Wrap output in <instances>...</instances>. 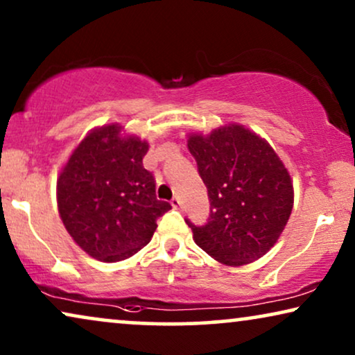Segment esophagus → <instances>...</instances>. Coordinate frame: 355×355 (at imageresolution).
I'll use <instances>...</instances> for the list:
<instances>
[{
    "mask_svg": "<svg viewBox=\"0 0 355 355\" xmlns=\"http://www.w3.org/2000/svg\"><path fill=\"white\" fill-rule=\"evenodd\" d=\"M171 207H173V208H176V210H178V208L181 207V198H179V197H174L173 200H171Z\"/></svg>",
    "mask_w": 355,
    "mask_h": 355,
    "instance_id": "34e87169",
    "label": "esophagus"
}]
</instances>
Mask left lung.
Returning <instances> with one entry per match:
<instances>
[{
	"label": "left lung",
	"instance_id": "8db88e82",
	"mask_svg": "<svg viewBox=\"0 0 355 355\" xmlns=\"http://www.w3.org/2000/svg\"><path fill=\"white\" fill-rule=\"evenodd\" d=\"M187 147L210 198L205 226L186 221L196 244L227 266L259 260L278 242L293 211L288 168L265 139L237 123L207 135L191 132Z\"/></svg>",
	"mask_w": 355,
	"mask_h": 355
}]
</instances>
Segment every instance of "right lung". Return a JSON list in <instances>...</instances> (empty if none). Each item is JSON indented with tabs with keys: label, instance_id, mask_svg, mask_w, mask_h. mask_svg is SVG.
Segmentation results:
<instances>
[{
	"label": "right lung",
	"instance_id": "add662e5",
	"mask_svg": "<svg viewBox=\"0 0 355 355\" xmlns=\"http://www.w3.org/2000/svg\"><path fill=\"white\" fill-rule=\"evenodd\" d=\"M148 147L118 123L98 125L61 168L56 182L61 221L96 260L114 263L135 255L152 239L157 218L171 210L155 196V179L144 168Z\"/></svg>",
	"mask_w": 355,
	"mask_h": 355
}]
</instances>
